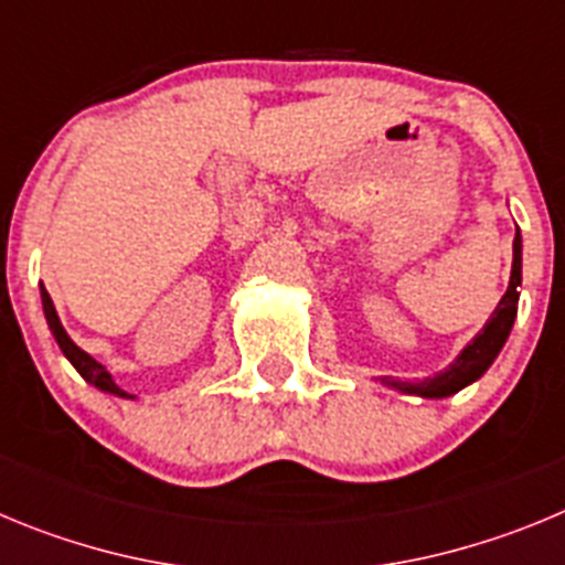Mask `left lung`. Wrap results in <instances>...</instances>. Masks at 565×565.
<instances>
[{
  "instance_id": "left-lung-1",
  "label": "left lung",
  "mask_w": 565,
  "mask_h": 565,
  "mask_svg": "<svg viewBox=\"0 0 565 565\" xmlns=\"http://www.w3.org/2000/svg\"><path fill=\"white\" fill-rule=\"evenodd\" d=\"M512 277H509V288L507 294L501 297L498 308L492 311V317L487 319V326L483 331L478 333L472 342L467 344L461 351V356L441 371L438 376L433 379H424V382H402V379H391L384 376L382 384L387 387H396V391L404 393H416V396H427V398H444V396H452L458 393L461 387H467L469 382H476L487 373V367L495 362V356L501 353L503 342H507L509 331H512V322L518 317V286H521V234L515 232V243H512Z\"/></svg>"
}]
</instances>
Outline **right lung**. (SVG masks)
<instances>
[{"label":"right lung","instance_id":"obj_1","mask_svg":"<svg viewBox=\"0 0 565 565\" xmlns=\"http://www.w3.org/2000/svg\"><path fill=\"white\" fill-rule=\"evenodd\" d=\"M42 306H44V317H47L50 331H53V337H56V342H58V348H62L64 356H67L70 362H73V367H76V371L82 373V376L87 379L89 384H96V387H102L104 393H115V396H121V398H132V396H129V393H124L121 387H118V384L113 382V376H109V373L104 371V367L96 362V359L89 356V353H84L82 348H78V344L67 337V331H64L62 322H58L56 308H53V299H50V294L44 291V288H42Z\"/></svg>","mask_w":565,"mask_h":565}]
</instances>
